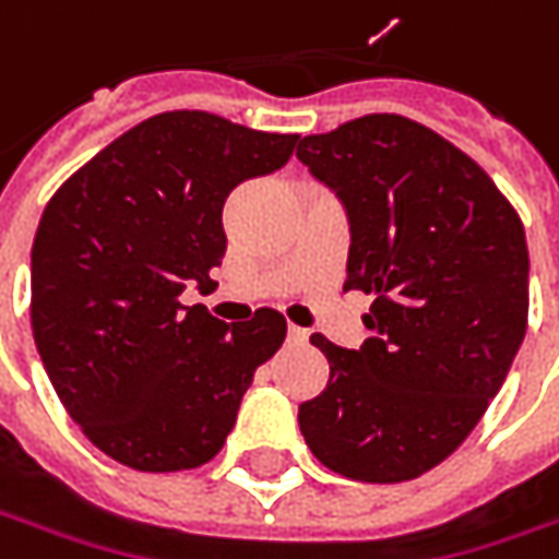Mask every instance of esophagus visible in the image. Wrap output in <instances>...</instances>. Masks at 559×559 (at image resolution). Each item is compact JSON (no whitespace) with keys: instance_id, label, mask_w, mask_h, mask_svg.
I'll list each match as a JSON object with an SVG mask.
<instances>
[{"instance_id":"34e87169","label":"esophagus","mask_w":559,"mask_h":559,"mask_svg":"<svg viewBox=\"0 0 559 559\" xmlns=\"http://www.w3.org/2000/svg\"><path fill=\"white\" fill-rule=\"evenodd\" d=\"M289 342L292 345H305L308 342V330H301V326H289Z\"/></svg>"}]
</instances>
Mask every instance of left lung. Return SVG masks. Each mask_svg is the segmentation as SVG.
<instances>
[{
  "label": "left lung",
  "instance_id": "left-lung-1",
  "mask_svg": "<svg viewBox=\"0 0 559 559\" xmlns=\"http://www.w3.org/2000/svg\"><path fill=\"white\" fill-rule=\"evenodd\" d=\"M352 226L345 289L373 295L352 352L313 333L326 389L298 407L313 457L357 483H407L476 429L523 345V221L479 164L401 115L298 142Z\"/></svg>",
  "mask_w": 559,
  "mask_h": 559
}]
</instances>
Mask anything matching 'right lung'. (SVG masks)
<instances>
[{"label": "right lung", "mask_w": 559, "mask_h": 559, "mask_svg": "<svg viewBox=\"0 0 559 559\" xmlns=\"http://www.w3.org/2000/svg\"><path fill=\"white\" fill-rule=\"evenodd\" d=\"M295 133L207 111H164L68 177L36 226V352L83 436L142 473L207 463L236 426L254 370L276 355L273 308L226 326L186 286L221 267L226 195L289 162Z\"/></svg>", "instance_id": "right-lung-1"}]
</instances>
